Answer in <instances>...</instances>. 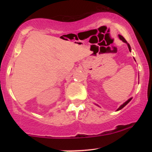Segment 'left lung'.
I'll use <instances>...</instances> for the list:
<instances>
[{
	"instance_id": "obj_1",
	"label": "left lung",
	"mask_w": 152,
	"mask_h": 152,
	"mask_svg": "<svg viewBox=\"0 0 152 152\" xmlns=\"http://www.w3.org/2000/svg\"><path fill=\"white\" fill-rule=\"evenodd\" d=\"M118 37H119V38H120V39H121V41H123V42H124V43H126V44H127V46H128L129 50V51H131V50H132V49H131V46H130V45H129V43H127V41H126V40H125V38H124V37H123V36H121V35H118ZM132 98H130L129 99V100H127L126 102H125V103H124V104H122V105H121V106H119V108H118V109H117V111H118V110H121V109H123V108H124V106H126V104H128V103H129V102L131 100H132Z\"/></svg>"
}]
</instances>
